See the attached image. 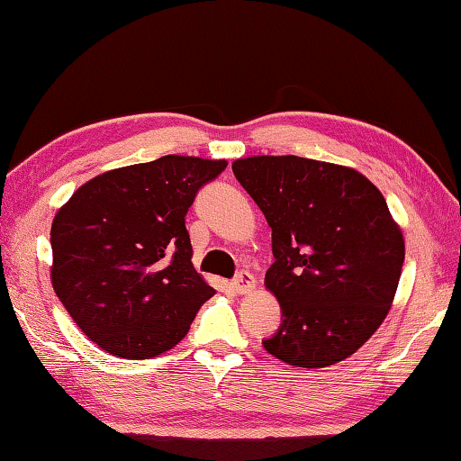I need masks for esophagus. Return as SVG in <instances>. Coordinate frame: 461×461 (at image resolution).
<instances>
[{"mask_svg":"<svg viewBox=\"0 0 461 461\" xmlns=\"http://www.w3.org/2000/svg\"><path fill=\"white\" fill-rule=\"evenodd\" d=\"M232 289L239 295H247V294H253L255 292V277L251 276V273L247 271H240L239 276L232 279Z\"/></svg>","mask_w":461,"mask_h":461,"instance_id":"obj_1","label":"esophagus"}]
</instances>
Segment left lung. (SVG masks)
Here are the masks:
<instances>
[{"instance_id": "obj_1", "label": "left lung", "mask_w": 461, "mask_h": 461, "mask_svg": "<svg viewBox=\"0 0 461 461\" xmlns=\"http://www.w3.org/2000/svg\"><path fill=\"white\" fill-rule=\"evenodd\" d=\"M271 226L265 287L284 324L265 350L300 368L352 357L389 313L405 239L381 190L354 167L297 156L232 161Z\"/></svg>"}]
</instances>
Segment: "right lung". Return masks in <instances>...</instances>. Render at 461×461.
Listing matches in <instances>:
<instances>
[{
	"instance_id": "right-lung-1",
	"label": "right lung",
	"mask_w": 461,
	"mask_h": 461,
	"mask_svg": "<svg viewBox=\"0 0 461 461\" xmlns=\"http://www.w3.org/2000/svg\"><path fill=\"white\" fill-rule=\"evenodd\" d=\"M226 159L164 156L95 176L56 212L52 287L86 338L119 358L159 357L214 289L194 269L185 212Z\"/></svg>"
}]
</instances>
